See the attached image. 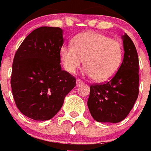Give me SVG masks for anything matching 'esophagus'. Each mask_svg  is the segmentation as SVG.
Returning <instances> with one entry per match:
<instances>
[{"label":"esophagus","mask_w":151,"mask_h":151,"mask_svg":"<svg viewBox=\"0 0 151 151\" xmlns=\"http://www.w3.org/2000/svg\"><path fill=\"white\" fill-rule=\"evenodd\" d=\"M81 84H83V82H82V80H81V79H77L76 80V85L77 86H79V85H81Z\"/></svg>","instance_id":"1"}]
</instances>
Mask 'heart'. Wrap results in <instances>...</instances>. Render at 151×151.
I'll return each mask as SVG.
<instances>
[{"label": "heart", "mask_w": 151, "mask_h": 151, "mask_svg": "<svg viewBox=\"0 0 151 151\" xmlns=\"http://www.w3.org/2000/svg\"><path fill=\"white\" fill-rule=\"evenodd\" d=\"M60 59L65 70L74 74L85 60L86 74L96 81L109 80L118 71L123 56L119 41L102 33L85 32L75 37L72 46L63 45Z\"/></svg>", "instance_id": "1"}]
</instances>
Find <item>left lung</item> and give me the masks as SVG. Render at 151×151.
Here are the masks:
<instances>
[{"mask_svg":"<svg viewBox=\"0 0 151 151\" xmlns=\"http://www.w3.org/2000/svg\"><path fill=\"white\" fill-rule=\"evenodd\" d=\"M124 59L118 72L109 82L91 85L88 107L99 122L118 123L129 114L139 93L138 56L133 41L122 36Z\"/></svg>","mask_w":151,"mask_h":151,"instance_id":"left-lung-1","label":"left lung"}]
</instances>
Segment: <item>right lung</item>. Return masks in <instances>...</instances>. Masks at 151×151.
<instances>
[{
    "mask_svg": "<svg viewBox=\"0 0 151 151\" xmlns=\"http://www.w3.org/2000/svg\"><path fill=\"white\" fill-rule=\"evenodd\" d=\"M63 32L60 27L37 28L14 56L11 79L14 101L22 114L36 121L53 118L76 86V78L60 65Z\"/></svg>",
    "mask_w": 151,
    "mask_h": 151,
    "instance_id": "obj_1",
    "label": "right lung"
}]
</instances>
